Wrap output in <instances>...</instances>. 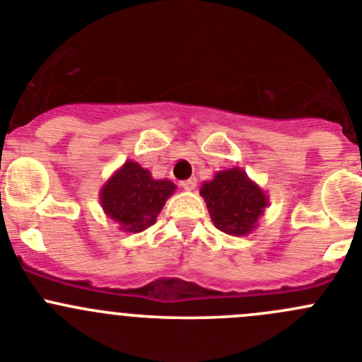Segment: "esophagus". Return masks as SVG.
Masks as SVG:
<instances>
[{
  "label": "esophagus",
  "instance_id": "esophagus-1",
  "mask_svg": "<svg viewBox=\"0 0 362 362\" xmlns=\"http://www.w3.org/2000/svg\"><path fill=\"white\" fill-rule=\"evenodd\" d=\"M180 185L185 189V191H192V189L197 187V178L191 177V178H187V180H182Z\"/></svg>",
  "mask_w": 362,
  "mask_h": 362
}]
</instances>
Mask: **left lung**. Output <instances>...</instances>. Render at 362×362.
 <instances>
[{
	"instance_id": "left-lung-1",
	"label": "left lung",
	"mask_w": 362,
	"mask_h": 362,
	"mask_svg": "<svg viewBox=\"0 0 362 362\" xmlns=\"http://www.w3.org/2000/svg\"><path fill=\"white\" fill-rule=\"evenodd\" d=\"M200 194L216 228L228 235H248L269 205V198L241 168L218 171L204 182Z\"/></svg>"
}]
</instances>
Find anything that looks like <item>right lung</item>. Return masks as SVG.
<instances>
[{"mask_svg": "<svg viewBox=\"0 0 362 362\" xmlns=\"http://www.w3.org/2000/svg\"><path fill=\"white\" fill-rule=\"evenodd\" d=\"M175 191L177 185L171 180H157L141 164L127 160L101 185L100 204L119 230L139 234L157 221Z\"/></svg>", "mask_w": 362, "mask_h": 362, "instance_id": "obj_1", "label": "right lung"}]
</instances>
